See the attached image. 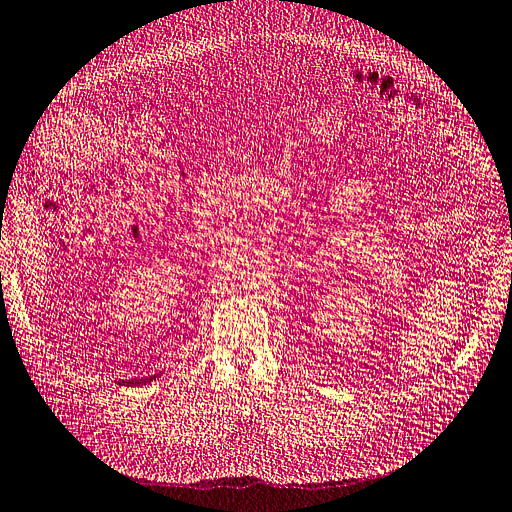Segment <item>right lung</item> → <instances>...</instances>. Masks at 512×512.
I'll use <instances>...</instances> for the list:
<instances>
[{"label": "right lung", "instance_id": "right-lung-1", "mask_svg": "<svg viewBox=\"0 0 512 512\" xmlns=\"http://www.w3.org/2000/svg\"><path fill=\"white\" fill-rule=\"evenodd\" d=\"M151 380H155V376H151V378H134V380H121L119 384H124V386H140V384H147V382H151Z\"/></svg>", "mask_w": 512, "mask_h": 512}]
</instances>
